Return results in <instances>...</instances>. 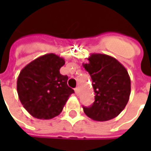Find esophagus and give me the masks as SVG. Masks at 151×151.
Listing matches in <instances>:
<instances>
[{
  "label": "esophagus",
  "mask_w": 151,
  "mask_h": 151,
  "mask_svg": "<svg viewBox=\"0 0 151 151\" xmlns=\"http://www.w3.org/2000/svg\"><path fill=\"white\" fill-rule=\"evenodd\" d=\"M74 91H75L76 94L78 95V94L79 93V88H78V87H76V88L74 89Z\"/></svg>",
  "instance_id": "34e87169"
}]
</instances>
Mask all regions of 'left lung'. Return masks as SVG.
<instances>
[{
	"instance_id": "1",
	"label": "left lung",
	"mask_w": 151,
	"mask_h": 151,
	"mask_svg": "<svg viewBox=\"0 0 151 151\" xmlns=\"http://www.w3.org/2000/svg\"><path fill=\"white\" fill-rule=\"evenodd\" d=\"M82 66L89 73L95 92V102L83 107L85 114L97 121L116 117L128 104L131 81L125 67L112 56L93 53Z\"/></svg>"
}]
</instances>
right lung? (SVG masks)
<instances>
[{
	"instance_id": "1",
	"label": "right lung",
	"mask_w": 151,
	"mask_h": 151,
	"mask_svg": "<svg viewBox=\"0 0 151 151\" xmlns=\"http://www.w3.org/2000/svg\"><path fill=\"white\" fill-rule=\"evenodd\" d=\"M65 60L54 53L38 57L22 69L17 81L18 98L32 116L49 120L58 116L74 91L60 73Z\"/></svg>"
}]
</instances>
